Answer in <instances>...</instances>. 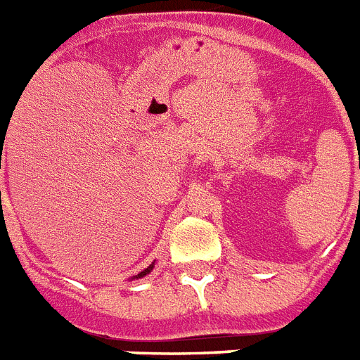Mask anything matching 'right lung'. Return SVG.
Segmentation results:
<instances>
[{"label":"right lung","mask_w":360,"mask_h":360,"mask_svg":"<svg viewBox=\"0 0 360 360\" xmlns=\"http://www.w3.org/2000/svg\"><path fill=\"white\" fill-rule=\"evenodd\" d=\"M153 266H155V263H151V265H149V266H148V269H146V270H142L141 274H136V276H133V278H131V279H141V278H144V276H148V274H149V272H151V270H153Z\"/></svg>","instance_id":"right-lung-1"}]
</instances>
